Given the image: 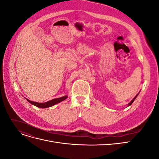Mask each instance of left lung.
Instances as JSON below:
<instances>
[{
  "label": "left lung",
  "mask_w": 159,
  "mask_h": 159,
  "mask_svg": "<svg viewBox=\"0 0 159 159\" xmlns=\"http://www.w3.org/2000/svg\"><path fill=\"white\" fill-rule=\"evenodd\" d=\"M138 94H139V93H138ZM138 94H137V95L135 96V97H134V98H133V100L131 101V102H130V103H129V105H128V106H129V105H131V104H132V103H133V102H134V99H136V98L137 97V95H138Z\"/></svg>",
  "instance_id": "1"
}]
</instances>
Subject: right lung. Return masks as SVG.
Here are the masks:
<instances>
[{
    "label": "right lung",
    "mask_w": 159,
    "mask_h": 159,
    "mask_svg": "<svg viewBox=\"0 0 159 159\" xmlns=\"http://www.w3.org/2000/svg\"><path fill=\"white\" fill-rule=\"evenodd\" d=\"M67 98H68V96H64V97H61V98H56V99H54L52 100H50V101H49V102H47L46 103L34 102H32V101H30L28 99H27V101L29 103H30L31 104L35 105V106H36L38 107L46 108V107H49L53 106L54 105L62 102V101H64L66 99H67Z\"/></svg>",
    "instance_id": "add662e5"
}]
</instances>
